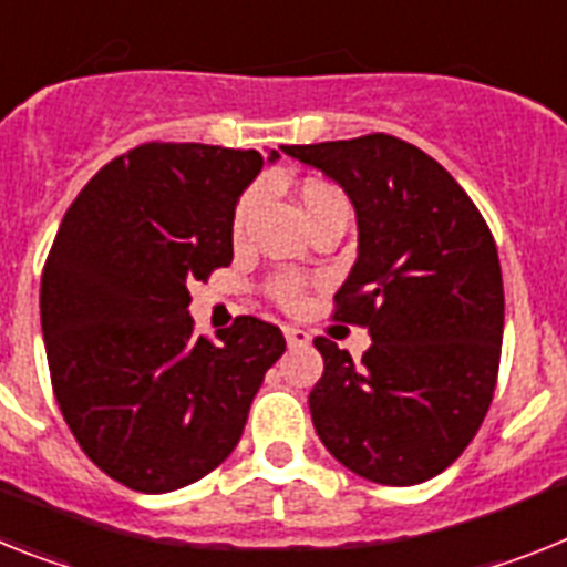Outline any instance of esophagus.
Wrapping results in <instances>:
<instances>
[{
  "mask_svg": "<svg viewBox=\"0 0 567 567\" xmlns=\"http://www.w3.org/2000/svg\"><path fill=\"white\" fill-rule=\"evenodd\" d=\"M284 336H287L289 347H307L309 343V332L301 327H284Z\"/></svg>",
  "mask_w": 567,
  "mask_h": 567,
  "instance_id": "34e87169",
  "label": "esophagus"
}]
</instances>
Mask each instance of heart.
<instances>
[{
  "label": "heart",
  "instance_id": "obj_1",
  "mask_svg": "<svg viewBox=\"0 0 567 567\" xmlns=\"http://www.w3.org/2000/svg\"><path fill=\"white\" fill-rule=\"evenodd\" d=\"M327 195H338V192L330 186H321V183H309V186L303 188V206H312V203L321 200V197ZM255 203H258V188H249V192L237 200V209H235L237 235L244 231L246 220H249L251 209H255ZM266 292H269V298H272L275 303H280V307H287V309H295L303 301V284L298 278H292V275H278V278H272L269 284H266Z\"/></svg>",
  "mask_w": 567,
  "mask_h": 567
}]
</instances>
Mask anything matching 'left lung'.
<instances>
[{"mask_svg": "<svg viewBox=\"0 0 567 567\" xmlns=\"http://www.w3.org/2000/svg\"><path fill=\"white\" fill-rule=\"evenodd\" d=\"M341 183L358 260L332 318L370 330L361 364L316 338L309 413L323 447L379 485L439 476L473 442L496 390L505 289L496 240L444 166L393 134L280 145Z\"/></svg>", "mask_w": 567, "mask_h": 567, "instance_id": "8db88e82", "label": "left lung"}]
</instances>
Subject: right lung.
I'll return each mask as SVG.
<instances>
[{
  "instance_id": "obj_1",
  "label": "right lung",
  "mask_w": 567,
  "mask_h": 567,
  "mask_svg": "<svg viewBox=\"0 0 567 567\" xmlns=\"http://www.w3.org/2000/svg\"><path fill=\"white\" fill-rule=\"evenodd\" d=\"M260 166L255 148L143 143L85 183L53 237L40 287L53 395L82 453L132 491L215 471L287 350L255 316L217 341L188 316V284L231 264L235 203Z\"/></svg>"
}]
</instances>
